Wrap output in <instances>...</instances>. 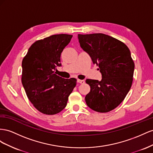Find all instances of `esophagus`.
I'll return each instance as SVG.
<instances>
[{
  "label": "esophagus",
  "instance_id": "esophagus-1",
  "mask_svg": "<svg viewBox=\"0 0 153 153\" xmlns=\"http://www.w3.org/2000/svg\"><path fill=\"white\" fill-rule=\"evenodd\" d=\"M77 82H79V83H81V84H83V83H85V81L83 79H77Z\"/></svg>",
  "mask_w": 153,
  "mask_h": 153
}]
</instances>
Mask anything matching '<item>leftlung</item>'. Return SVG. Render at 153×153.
<instances>
[{"label":"left lung","mask_w":153,"mask_h":153,"mask_svg":"<svg viewBox=\"0 0 153 153\" xmlns=\"http://www.w3.org/2000/svg\"><path fill=\"white\" fill-rule=\"evenodd\" d=\"M80 46L102 74L101 81L87 79L90 91L85 101L95 111L106 113L123 101L133 82L134 63L123 42L102 33L78 34Z\"/></svg>","instance_id":"left-lung-1"}]
</instances>
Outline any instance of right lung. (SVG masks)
Listing matches in <instances>:
<instances>
[{
	"mask_svg": "<svg viewBox=\"0 0 153 153\" xmlns=\"http://www.w3.org/2000/svg\"><path fill=\"white\" fill-rule=\"evenodd\" d=\"M72 35L54 34L34 42L22 63V83L33 106L45 115H55L66 107L68 96L76 85L75 78L56 75L62 66L61 54Z\"/></svg>",
	"mask_w": 153,
	"mask_h": 153,
	"instance_id": "obj_1",
	"label": "right lung"
}]
</instances>
